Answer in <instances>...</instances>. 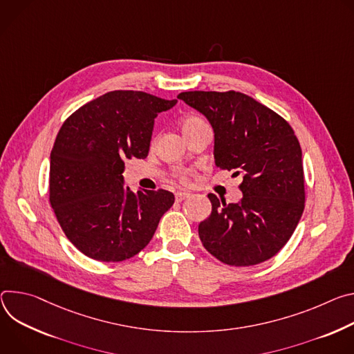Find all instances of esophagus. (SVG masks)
<instances>
[{"mask_svg":"<svg viewBox=\"0 0 354 354\" xmlns=\"http://www.w3.org/2000/svg\"><path fill=\"white\" fill-rule=\"evenodd\" d=\"M189 197V192H187V191H178V192H176V201L177 203H181L183 200H185V198H188Z\"/></svg>","mask_w":354,"mask_h":354,"instance_id":"obj_1","label":"esophagus"}]
</instances>
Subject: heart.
Listing matches in <instances>:
<instances>
[{"mask_svg": "<svg viewBox=\"0 0 354 354\" xmlns=\"http://www.w3.org/2000/svg\"><path fill=\"white\" fill-rule=\"evenodd\" d=\"M204 127H207L205 121L201 120V118L197 116V115H188V116L183 118V121H181V131H183L184 136H188V135L194 133L195 131H198ZM178 177H180V180L185 181L187 177H188V171H181L178 174Z\"/></svg>", "mask_w": 354, "mask_h": 354, "instance_id": "1", "label": "heart"}]
</instances>
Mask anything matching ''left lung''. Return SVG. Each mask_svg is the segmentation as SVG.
Segmentation results:
<instances>
[{
  "label": "left lung",
  "instance_id": "8db88e82",
  "mask_svg": "<svg viewBox=\"0 0 354 354\" xmlns=\"http://www.w3.org/2000/svg\"><path fill=\"white\" fill-rule=\"evenodd\" d=\"M177 98L209 121L216 167L243 178V197L236 204L208 194L212 212L198 225L204 248L236 267L276 256L305 207L302 151L292 128L279 113L238 91H185Z\"/></svg>",
  "mask_w": 354,
  "mask_h": 354
}]
</instances>
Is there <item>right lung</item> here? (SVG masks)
Returning <instances> with one entry per match:
<instances>
[{
	"instance_id": "right-lung-1",
	"label": "right lung",
	"mask_w": 354,
	"mask_h": 354,
	"mask_svg": "<svg viewBox=\"0 0 354 354\" xmlns=\"http://www.w3.org/2000/svg\"><path fill=\"white\" fill-rule=\"evenodd\" d=\"M142 91H111L78 108L50 153L49 201L67 239L98 261H124L147 246L174 204L166 189L124 187L125 162L149 153L154 118L173 108Z\"/></svg>"
}]
</instances>
